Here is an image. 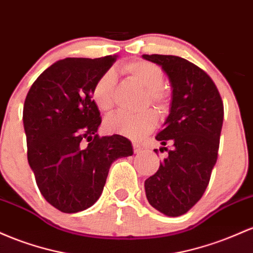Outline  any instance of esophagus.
<instances>
[{
	"instance_id": "obj_1",
	"label": "esophagus",
	"mask_w": 253,
	"mask_h": 253,
	"mask_svg": "<svg viewBox=\"0 0 253 253\" xmlns=\"http://www.w3.org/2000/svg\"><path fill=\"white\" fill-rule=\"evenodd\" d=\"M132 147H134V153L135 154H140V153L142 152V146L141 144H138V143H136V142H134V143H132Z\"/></svg>"
}]
</instances>
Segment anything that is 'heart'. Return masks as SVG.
I'll use <instances>...</instances> for the list:
<instances>
[{
    "label": "heart",
    "instance_id": "1",
    "mask_svg": "<svg viewBox=\"0 0 253 253\" xmlns=\"http://www.w3.org/2000/svg\"><path fill=\"white\" fill-rule=\"evenodd\" d=\"M123 72L142 88L147 90L146 105L150 104L157 111L165 112L167 106V95L163 86L165 75L163 69L148 61H132L123 67ZM116 74L113 70H106L99 76L92 89V99L99 111L110 112L115 99ZM158 118L153 111L141 113L118 112L105 121L104 127L110 134L123 135L131 138H141L149 134L157 126Z\"/></svg>",
    "mask_w": 253,
    "mask_h": 253
}]
</instances>
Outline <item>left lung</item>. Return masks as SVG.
<instances>
[{
    "mask_svg": "<svg viewBox=\"0 0 253 253\" xmlns=\"http://www.w3.org/2000/svg\"><path fill=\"white\" fill-rule=\"evenodd\" d=\"M142 57L160 65L172 87L169 115L155 136L167 157L144 181L146 196L157 211L180 216L201 200L211 180L223 123L222 99L211 76L191 62L171 55Z\"/></svg>",
    "mask_w": 253,
    "mask_h": 253,
    "instance_id": "8db88e82",
    "label": "left lung"
}]
</instances>
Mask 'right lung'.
<instances>
[{"label":"right lung","instance_id":"1","mask_svg":"<svg viewBox=\"0 0 253 253\" xmlns=\"http://www.w3.org/2000/svg\"><path fill=\"white\" fill-rule=\"evenodd\" d=\"M116 59L57 61L38 76L25 99L28 164L45 200L68 214L92 207L113 161L134 153L123 136L96 134L101 117L92 89Z\"/></svg>","mask_w":253,"mask_h":253}]
</instances>
